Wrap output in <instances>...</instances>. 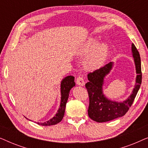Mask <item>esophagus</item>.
<instances>
[{"mask_svg": "<svg viewBox=\"0 0 148 148\" xmlns=\"http://www.w3.org/2000/svg\"><path fill=\"white\" fill-rule=\"evenodd\" d=\"M76 84L79 85V86H83L85 84V82L84 78L82 77L79 76L77 77L76 79Z\"/></svg>", "mask_w": 148, "mask_h": 148, "instance_id": "obj_1", "label": "esophagus"}]
</instances>
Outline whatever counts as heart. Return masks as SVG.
Returning <instances> with one entry per match:
<instances>
[{"mask_svg": "<svg viewBox=\"0 0 148 148\" xmlns=\"http://www.w3.org/2000/svg\"><path fill=\"white\" fill-rule=\"evenodd\" d=\"M98 41L90 38L79 48L77 53L80 56L88 55L84 59V65L88 70H96L102 66L108 57L109 46L105 42L97 45Z\"/></svg>", "mask_w": 148, "mask_h": 148, "instance_id": "heart-1", "label": "heart"}]
</instances>
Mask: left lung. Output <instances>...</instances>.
I'll return each instance as SVG.
<instances>
[{"label":"left lung","mask_w":148,"mask_h":148,"mask_svg":"<svg viewBox=\"0 0 148 148\" xmlns=\"http://www.w3.org/2000/svg\"><path fill=\"white\" fill-rule=\"evenodd\" d=\"M132 52L137 73L136 84L132 94L124 102H116L111 101L107 99L102 93L104 77L109 73L112 69V62L88 75L89 82L86 84L90 100L88 111L89 116L93 121L104 123L121 117L126 114L132 105L140 88L142 79L140 55L134 44H132Z\"/></svg>","instance_id":"obj_1"}]
</instances>
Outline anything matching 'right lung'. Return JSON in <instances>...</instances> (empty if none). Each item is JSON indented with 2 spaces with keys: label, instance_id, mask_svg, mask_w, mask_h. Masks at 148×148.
<instances>
[{
  "label": "right lung",
  "instance_id": "obj_1",
  "mask_svg": "<svg viewBox=\"0 0 148 148\" xmlns=\"http://www.w3.org/2000/svg\"><path fill=\"white\" fill-rule=\"evenodd\" d=\"M75 77L73 76L69 75L66 77L61 82L60 90H61V102H60V108L58 109V112L56 113L55 116L46 121L45 123H37L38 125H43V126H50L60 123L62 121L64 114L66 104L67 102L69 92L73 87L75 86V83L74 82Z\"/></svg>",
  "mask_w": 148,
  "mask_h": 148
}]
</instances>
